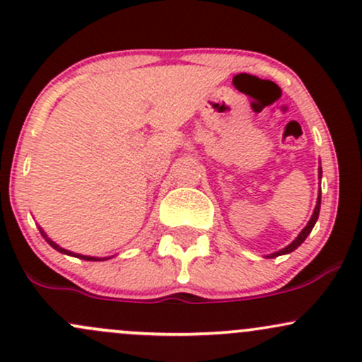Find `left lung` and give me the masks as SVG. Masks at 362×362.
Listing matches in <instances>:
<instances>
[{"label":"left lung","mask_w":362,"mask_h":362,"mask_svg":"<svg viewBox=\"0 0 362 362\" xmlns=\"http://www.w3.org/2000/svg\"><path fill=\"white\" fill-rule=\"evenodd\" d=\"M320 175H321V168H320ZM320 206H321V192H320V196H317V202H316L315 213H313L311 220H309V223L305 225V228L303 230V232L299 233V237H297V239L293 240L291 245H287V247H285V249H281V251H278V252H275V254H272V257H276V256H281V254H288V252L296 251V249L299 247L300 244H303V242L305 240V237H308L309 233H311V230H313V226H315V223H316L317 216H320Z\"/></svg>","instance_id":"8db88e82"}]
</instances>
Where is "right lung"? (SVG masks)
Wrapping results in <instances>:
<instances>
[{
    "mask_svg": "<svg viewBox=\"0 0 362 362\" xmlns=\"http://www.w3.org/2000/svg\"><path fill=\"white\" fill-rule=\"evenodd\" d=\"M42 233V232H41ZM42 235H45V233H42ZM46 237V235H45ZM47 242H49V245H51V247H54V249H58V251L59 252H63V254H70V256H77V257H82V259H86V261H96V257H89V256H81V254H71L70 251H65V249H62V247H59V245H57V244H54V242H51L49 239H46Z\"/></svg>",
    "mask_w": 362,
    "mask_h": 362,
    "instance_id": "1",
    "label": "right lung"
}]
</instances>
